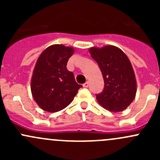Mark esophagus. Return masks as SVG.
<instances>
[{"label": "esophagus", "instance_id": "esophagus-1", "mask_svg": "<svg viewBox=\"0 0 160 160\" xmlns=\"http://www.w3.org/2000/svg\"><path fill=\"white\" fill-rule=\"evenodd\" d=\"M88 85H89V83H88V82H85L83 84V88H88Z\"/></svg>", "mask_w": 160, "mask_h": 160}]
</instances>
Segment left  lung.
Wrapping results in <instances>:
<instances>
[{"label": "left lung", "instance_id": "1", "mask_svg": "<svg viewBox=\"0 0 160 160\" xmlns=\"http://www.w3.org/2000/svg\"><path fill=\"white\" fill-rule=\"evenodd\" d=\"M98 62L104 81L102 92L96 94L102 107L122 111L132 102L136 93V80L129 59L120 49L112 46L90 49Z\"/></svg>", "mask_w": 160, "mask_h": 160}]
</instances>
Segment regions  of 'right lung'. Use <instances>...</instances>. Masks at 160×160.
Returning <instances> with one entry per match:
<instances>
[{
	"label": "right lung",
	"instance_id": "obj_1",
	"mask_svg": "<svg viewBox=\"0 0 160 160\" xmlns=\"http://www.w3.org/2000/svg\"><path fill=\"white\" fill-rule=\"evenodd\" d=\"M71 47L53 45L45 50L33 71L31 90L35 102L42 110L56 112L69 105L82 88L75 81L73 72L67 70Z\"/></svg>",
	"mask_w": 160,
	"mask_h": 160
}]
</instances>
